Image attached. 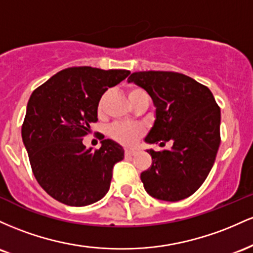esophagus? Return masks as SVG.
Instances as JSON below:
<instances>
[{"label":"esophagus","instance_id":"34e87169","mask_svg":"<svg viewBox=\"0 0 253 253\" xmlns=\"http://www.w3.org/2000/svg\"><path fill=\"white\" fill-rule=\"evenodd\" d=\"M136 154V150H126V157H134Z\"/></svg>","mask_w":253,"mask_h":253}]
</instances>
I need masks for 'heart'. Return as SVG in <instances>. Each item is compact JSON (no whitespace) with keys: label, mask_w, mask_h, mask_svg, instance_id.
<instances>
[{"label":"heart","mask_w":253,"mask_h":253,"mask_svg":"<svg viewBox=\"0 0 253 253\" xmlns=\"http://www.w3.org/2000/svg\"><path fill=\"white\" fill-rule=\"evenodd\" d=\"M146 93L142 88L138 87H131L127 92V96H129L130 103L134 101V99L137 95ZM105 101V96L100 99L99 101V111L103 110V105ZM109 135L113 141L117 143L122 144L124 147H134L137 143L138 140L144 135V126L141 124L135 123H116L112 126H110Z\"/></svg>","instance_id":"heart-1"}]
</instances>
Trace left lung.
<instances>
[{
  "mask_svg": "<svg viewBox=\"0 0 253 253\" xmlns=\"http://www.w3.org/2000/svg\"><path fill=\"white\" fill-rule=\"evenodd\" d=\"M153 99L155 122L147 143L171 149H148L152 166L141 173L152 197L177 202L200 189L215 163L220 146V107L208 87L174 72H137L127 79Z\"/></svg>",
  "mask_w": 253,
  "mask_h": 253,
  "instance_id": "1",
  "label": "left lung"
}]
</instances>
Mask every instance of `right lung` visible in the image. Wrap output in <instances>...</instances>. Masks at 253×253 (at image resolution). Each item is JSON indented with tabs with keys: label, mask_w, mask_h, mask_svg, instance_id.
<instances>
[{
	"label": "right lung",
	"mask_w": 253,
	"mask_h": 253,
	"mask_svg": "<svg viewBox=\"0 0 253 253\" xmlns=\"http://www.w3.org/2000/svg\"><path fill=\"white\" fill-rule=\"evenodd\" d=\"M124 69L72 67L33 90L21 136L37 181L51 197L72 207L98 202L107 194L115 164L124 150L112 140L99 149L82 143L98 121V105L110 87L127 78Z\"/></svg>",
	"instance_id": "obj_1"
}]
</instances>
